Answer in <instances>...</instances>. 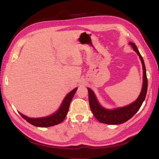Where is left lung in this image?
I'll list each match as a JSON object with an SVG mask.
<instances>
[{
    "label": "left lung",
    "instance_id": "left-lung-1",
    "mask_svg": "<svg viewBox=\"0 0 159 159\" xmlns=\"http://www.w3.org/2000/svg\"><path fill=\"white\" fill-rule=\"evenodd\" d=\"M129 44L132 46L133 50L139 55L143 66V85L141 92L138 98L129 105L110 110L104 109L101 106L93 91L89 88H87L89 93L90 109L92 110L94 117L101 123L107 124H120L126 122L139 111L146 98L148 89V79L146 66H145L143 57H141L139 51L138 50L137 46L133 42H129Z\"/></svg>",
    "mask_w": 159,
    "mask_h": 159
}]
</instances>
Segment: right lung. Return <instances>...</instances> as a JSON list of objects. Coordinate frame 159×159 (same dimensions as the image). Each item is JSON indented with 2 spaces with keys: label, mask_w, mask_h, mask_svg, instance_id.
Masks as SVG:
<instances>
[{
  "label": "right lung",
  "mask_w": 159,
  "mask_h": 159,
  "mask_svg": "<svg viewBox=\"0 0 159 159\" xmlns=\"http://www.w3.org/2000/svg\"><path fill=\"white\" fill-rule=\"evenodd\" d=\"M77 89L78 88L74 89L70 93L67 94L63 101L61 105L59 107V109L57 110V112L53 113L51 116L44 117L31 118L25 116V115H23L20 112L19 113L24 119L26 120V121H28L29 123L33 125V126L38 127H50L59 124L61 123L66 117V115L69 110L70 102L72 101V98L74 94H75Z\"/></svg>",
  "instance_id": "add662e5"
}]
</instances>
